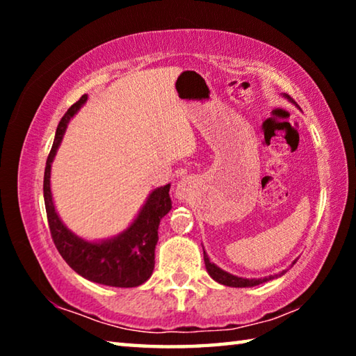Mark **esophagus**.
<instances>
[{
    "label": "esophagus",
    "instance_id": "obj_1",
    "mask_svg": "<svg viewBox=\"0 0 356 356\" xmlns=\"http://www.w3.org/2000/svg\"><path fill=\"white\" fill-rule=\"evenodd\" d=\"M190 191H191V185L186 179L179 180L177 184V188H176V195L179 200H186V197L190 196Z\"/></svg>",
    "mask_w": 356,
    "mask_h": 356
}]
</instances>
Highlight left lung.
<instances>
[{
	"label": "left lung",
	"mask_w": 356,
	"mask_h": 356,
	"mask_svg": "<svg viewBox=\"0 0 356 356\" xmlns=\"http://www.w3.org/2000/svg\"><path fill=\"white\" fill-rule=\"evenodd\" d=\"M281 95L284 99H287L289 102H291V104H293L295 106H298L297 102H295L291 97V95H287V94H281ZM202 250H204V246H202ZM204 262H206L207 273L212 276V280H215L216 282H220V284H222V286H229V287H254V286L262 284V282H267V281H272L275 278H280V276L284 275L287 270H289V268H286V270H282V272H280V273L270 275V276H264V278H242V276L229 273V272H226V270L220 268L216 264H213L209 259L206 250H204ZM293 264H295V261L292 262V265ZM292 265H291V267H292Z\"/></svg>",
	"instance_id": "left-lung-1"
}]
</instances>
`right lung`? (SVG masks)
<instances>
[{"mask_svg": "<svg viewBox=\"0 0 356 356\" xmlns=\"http://www.w3.org/2000/svg\"><path fill=\"white\" fill-rule=\"evenodd\" d=\"M88 102V94L72 105L58 124L55 141L47 159L44 176V200L48 226L59 254L69 267L88 281L111 287H136L146 282L154 272L155 245L159 242L160 220L170 212L171 184L149 193L134 221L118 236L102 240H86L64 225L56 212L51 195V163L67 129V124Z\"/></svg>", "mask_w": 356, "mask_h": 356, "instance_id": "1", "label": "right lung"}]
</instances>
